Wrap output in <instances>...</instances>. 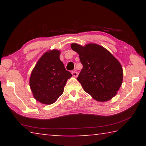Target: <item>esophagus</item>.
<instances>
[{
    "mask_svg": "<svg viewBox=\"0 0 146 146\" xmlns=\"http://www.w3.org/2000/svg\"><path fill=\"white\" fill-rule=\"evenodd\" d=\"M72 75H73V76H75V77H76V76H78V72L76 71H72Z\"/></svg>",
    "mask_w": 146,
    "mask_h": 146,
    "instance_id": "1",
    "label": "esophagus"
}]
</instances>
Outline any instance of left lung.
I'll use <instances>...</instances> for the list:
<instances>
[{
    "instance_id": "8db88e82",
    "label": "left lung",
    "mask_w": 146,
    "mask_h": 146,
    "mask_svg": "<svg viewBox=\"0 0 146 146\" xmlns=\"http://www.w3.org/2000/svg\"><path fill=\"white\" fill-rule=\"evenodd\" d=\"M83 68L77 80L86 93L99 102L110 100L119 90L123 80L120 64L110 51L96 44L81 46L71 44Z\"/></svg>"
}]
</instances>
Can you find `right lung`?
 I'll return each instance as SVG.
<instances>
[{
  "label": "right lung",
  "mask_w": 146,
  "mask_h": 146,
  "mask_svg": "<svg viewBox=\"0 0 146 146\" xmlns=\"http://www.w3.org/2000/svg\"><path fill=\"white\" fill-rule=\"evenodd\" d=\"M56 49L41 56L32 71L29 85L33 97L44 104H51L63 93L68 79L72 75L66 70Z\"/></svg>",
  "instance_id": "right-lung-1"
}]
</instances>
